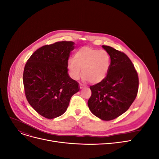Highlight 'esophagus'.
<instances>
[{
	"instance_id": "34e87169",
	"label": "esophagus",
	"mask_w": 159,
	"mask_h": 159,
	"mask_svg": "<svg viewBox=\"0 0 159 159\" xmlns=\"http://www.w3.org/2000/svg\"><path fill=\"white\" fill-rule=\"evenodd\" d=\"M84 88H85V86L84 85H82V84H80V89H83Z\"/></svg>"
}]
</instances>
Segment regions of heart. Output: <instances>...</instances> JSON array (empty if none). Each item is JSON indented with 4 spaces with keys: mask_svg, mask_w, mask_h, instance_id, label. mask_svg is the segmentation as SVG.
I'll return each mask as SVG.
<instances>
[{
    "mask_svg": "<svg viewBox=\"0 0 159 159\" xmlns=\"http://www.w3.org/2000/svg\"><path fill=\"white\" fill-rule=\"evenodd\" d=\"M110 64V56L106 51L85 46L75 53L73 60H68V68L72 79H80L83 73L84 81L98 84L106 78Z\"/></svg>",
    "mask_w": 159,
    "mask_h": 159,
    "instance_id": "1",
    "label": "heart"
}]
</instances>
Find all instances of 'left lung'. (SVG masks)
Instances as JSON below:
<instances>
[{
    "label": "left lung",
    "mask_w": 159,
    "mask_h": 159,
    "mask_svg": "<svg viewBox=\"0 0 159 159\" xmlns=\"http://www.w3.org/2000/svg\"><path fill=\"white\" fill-rule=\"evenodd\" d=\"M102 48L110 56V68L102 81L90 86L91 95L88 105L96 117L110 121L127 111L135 99L139 78L125 54L108 46Z\"/></svg>",
    "instance_id": "1"
}]
</instances>
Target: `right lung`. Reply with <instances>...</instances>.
Segmentation results:
<instances>
[{"label": "right lung", "instance_id": "1", "mask_svg": "<svg viewBox=\"0 0 159 159\" xmlns=\"http://www.w3.org/2000/svg\"><path fill=\"white\" fill-rule=\"evenodd\" d=\"M73 42H57L40 48L27 61L23 84L28 103L47 119L63 115L79 84L68 74V60Z\"/></svg>", "mask_w": 159, "mask_h": 159}]
</instances>
